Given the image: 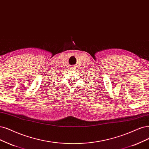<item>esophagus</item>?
<instances>
[{
	"label": "esophagus",
	"instance_id": "esophagus-1",
	"mask_svg": "<svg viewBox=\"0 0 149 149\" xmlns=\"http://www.w3.org/2000/svg\"><path fill=\"white\" fill-rule=\"evenodd\" d=\"M70 69H71V70H72V71L76 70V68L75 67V66H71V67L70 68Z\"/></svg>",
	"mask_w": 149,
	"mask_h": 149
}]
</instances>
